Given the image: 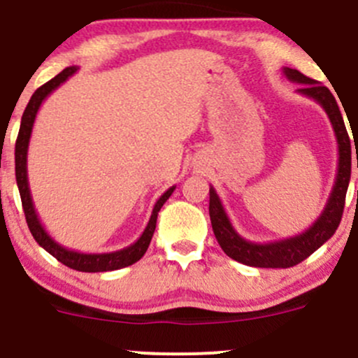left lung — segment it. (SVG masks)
Masks as SVG:
<instances>
[{"mask_svg":"<svg viewBox=\"0 0 358 358\" xmlns=\"http://www.w3.org/2000/svg\"><path fill=\"white\" fill-rule=\"evenodd\" d=\"M283 75L288 80L296 82L300 87L296 92L310 97L315 103L322 106L328 115L334 135L338 142V171L334 180L333 190L326 202V208L321 216L300 235L289 236V238L278 240V242L254 243L248 242L238 235L229 221L227 210L221 204L220 195L216 194L214 187L209 189V216L213 231L216 235L217 243L224 250L228 257L242 262L252 268H292L299 262L306 261L310 254H314L322 243H326L334 235L336 228L340 227L341 216H343L345 197H347L350 175H352V148H350V137L347 127H345L343 116L338 108L336 99L331 90L319 84L314 78H308L299 70L285 66ZM358 168V163H357Z\"/></svg>","mask_w":358,"mask_h":358,"instance_id":"1","label":"left lung"}]
</instances>
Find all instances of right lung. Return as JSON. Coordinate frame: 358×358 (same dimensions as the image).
I'll list each match as a JSON object with an SVG mask.
<instances>
[{"instance_id": "1", "label": "right lung", "mask_w": 358, "mask_h": 358, "mask_svg": "<svg viewBox=\"0 0 358 358\" xmlns=\"http://www.w3.org/2000/svg\"><path fill=\"white\" fill-rule=\"evenodd\" d=\"M77 70H78L77 66H69V69L59 71L55 78H51L50 82L41 85V87L32 94V97H30L27 108H25L24 115H22L20 130H18L17 144H15V176H17V185H18V192H20L22 208H24L25 220H27L29 229L30 233H32L34 238H36V242L39 243L44 250L50 252L52 257L58 259L62 264L69 266L71 269L82 271V273H104V271H116V269L127 268V266L135 264L138 259H142V255H144L145 250H148L150 238H152L154 229H156L157 213H159L161 208H163V204L168 201L169 195L173 194V190H175L176 187L175 185L169 187V189L164 192L159 199H157L144 233L138 236L137 242L131 243L129 247L120 248V250L116 252H104V254H85V252H77V250H71V248L63 247L62 243L55 242V238H51L50 233L44 229L39 216H37L36 208H34V202H32V195H30L29 178H27V150H29L30 134H32L34 122H36L37 111H39L43 101L50 96L52 90L58 89L63 82L69 80Z\"/></svg>"}]
</instances>
